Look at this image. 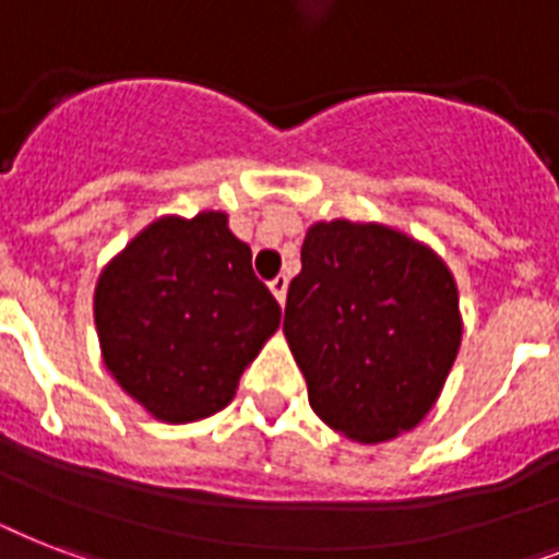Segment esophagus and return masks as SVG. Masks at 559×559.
Returning <instances> with one entry per match:
<instances>
[{
	"label": "esophagus",
	"instance_id": "1",
	"mask_svg": "<svg viewBox=\"0 0 559 559\" xmlns=\"http://www.w3.org/2000/svg\"><path fill=\"white\" fill-rule=\"evenodd\" d=\"M287 287H289V281L284 278V275H278V278H272V281H270L272 296L278 298V305H281V307H284V301H287Z\"/></svg>",
	"mask_w": 559,
	"mask_h": 559
}]
</instances>
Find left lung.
I'll use <instances>...</instances> for the list:
<instances>
[{"mask_svg": "<svg viewBox=\"0 0 559 559\" xmlns=\"http://www.w3.org/2000/svg\"><path fill=\"white\" fill-rule=\"evenodd\" d=\"M459 287L426 243L382 223L307 228L284 336L333 432L382 443L441 397L461 348Z\"/></svg>", "mask_w": 559, "mask_h": 559, "instance_id": "8db88e82", "label": "left lung"}]
</instances>
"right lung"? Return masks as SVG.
<instances>
[{"instance_id":"1","label":"right lung","mask_w":559,"mask_h":559,"mask_svg":"<svg viewBox=\"0 0 559 559\" xmlns=\"http://www.w3.org/2000/svg\"><path fill=\"white\" fill-rule=\"evenodd\" d=\"M92 305L107 371L165 424L226 408L281 324L223 211L153 219L100 270Z\"/></svg>"}]
</instances>
